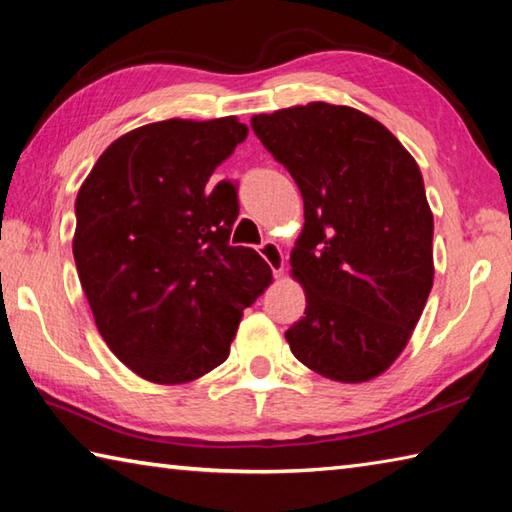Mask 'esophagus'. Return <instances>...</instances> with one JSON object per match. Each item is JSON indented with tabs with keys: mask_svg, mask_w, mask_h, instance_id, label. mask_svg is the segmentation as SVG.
Instances as JSON below:
<instances>
[{
	"mask_svg": "<svg viewBox=\"0 0 512 512\" xmlns=\"http://www.w3.org/2000/svg\"><path fill=\"white\" fill-rule=\"evenodd\" d=\"M257 250H259V255L264 257V262L271 266V271L275 275H282L284 273V253H282V248L275 244V241L268 239Z\"/></svg>",
	"mask_w": 512,
	"mask_h": 512,
	"instance_id": "34e87169",
	"label": "esophagus"
}]
</instances>
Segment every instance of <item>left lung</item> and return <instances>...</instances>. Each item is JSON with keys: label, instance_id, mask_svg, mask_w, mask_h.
<instances>
[{"label": "left lung", "instance_id": "left-lung-1", "mask_svg": "<svg viewBox=\"0 0 512 512\" xmlns=\"http://www.w3.org/2000/svg\"><path fill=\"white\" fill-rule=\"evenodd\" d=\"M305 201L291 275L305 316L284 336L318 375L361 384L393 366L433 287V214L418 162L377 119L314 101L250 119Z\"/></svg>", "mask_w": 512, "mask_h": 512}]
</instances>
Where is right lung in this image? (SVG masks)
I'll list each match as a JSON object with an SVG mask.
<instances>
[{"instance_id":"right-lung-1","label":"right lung","mask_w":512,"mask_h":512,"mask_svg":"<svg viewBox=\"0 0 512 512\" xmlns=\"http://www.w3.org/2000/svg\"><path fill=\"white\" fill-rule=\"evenodd\" d=\"M237 117L167 119L112 142L76 196L74 262L94 323L135 375L187 384L228 359L273 273L230 246L237 192L207 180L246 140Z\"/></svg>"}]
</instances>
